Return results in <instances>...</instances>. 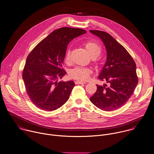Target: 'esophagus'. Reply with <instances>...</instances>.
Here are the masks:
<instances>
[{
  "mask_svg": "<svg viewBox=\"0 0 154 154\" xmlns=\"http://www.w3.org/2000/svg\"><path fill=\"white\" fill-rule=\"evenodd\" d=\"M75 83L76 85H79V84H85V82H81V81H76V82H75Z\"/></svg>",
  "mask_w": 154,
  "mask_h": 154,
  "instance_id": "esophagus-1",
  "label": "esophagus"
}]
</instances>
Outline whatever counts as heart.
Returning <instances> with one entry per match:
<instances>
[{"instance_id": "1", "label": "heart", "mask_w": 154, "mask_h": 154, "mask_svg": "<svg viewBox=\"0 0 154 154\" xmlns=\"http://www.w3.org/2000/svg\"><path fill=\"white\" fill-rule=\"evenodd\" d=\"M84 46L89 53L92 60L97 63V57L98 56L101 52V46L98 43L92 41L85 42L84 43ZM70 50L68 49L65 55V60L66 62H69L70 61ZM91 72L92 70L90 68L77 66L70 71L69 76L73 79L84 82L89 79Z\"/></svg>"}]
</instances>
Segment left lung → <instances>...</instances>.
<instances>
[{"mask_svg": "<svg viewBox=\"0 0 154 154\" xmlns=\"http://www.w3.org/2000/svg\"><path fill=\"white\" fill-rule=\"evenodd\" d=\"M103 41L107 51V60L98 79L109 86L97 85V90L91 101L104 111L116 110L128 101L138 83L136 65L127 50L108 33L90 30Z\"/></svg>", "mask_w": 154, "mask_h": 154, "instance_id": "8db88e82", "label": "left lung"}]
</instances>
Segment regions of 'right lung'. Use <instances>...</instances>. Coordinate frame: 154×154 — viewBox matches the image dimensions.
Returning <instances> with one entry per match:
<instances>
[{"instance_id": "right-lung-1", "label": "right lung", "mask_w": 154, "mask_h": 154, "mask_svg": "<svg viewBox=\"0 0 154 154\" xmlns=\"http://www.w3.org/2000/svg\"><path fill=\"white\" fill-rule=\"evenodd\" d=\"M86 33L79 28L61 27L38 43L28 55L23 71L27 94L39 109L51 112L62 106L75 86L73 81L57 82L66 71L62 68L68 43Z\"/></svg>"}]
</instances>
